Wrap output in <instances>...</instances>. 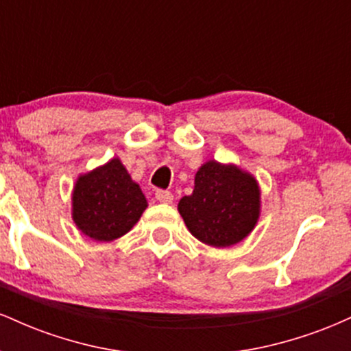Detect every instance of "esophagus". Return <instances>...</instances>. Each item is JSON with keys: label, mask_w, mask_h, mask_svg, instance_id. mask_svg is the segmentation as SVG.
Here are the masks:
<instances>
[{"label": "esophagus", "mask_w": 351, "mask_h": 351, "mask_svg": "<svg viewBox=\"0 0 351 351\" xmlns=\"http://www.w3.org/2000/svg\"><path fill=\"white\" fill-rule=\"evenodd\" d=\"M155 198L160 201V203H165V204H170L173 201V195L170 191H167V189H158V191L155 193Z\"/></svg>", "instance_id": "34e87169"}]
</instances>
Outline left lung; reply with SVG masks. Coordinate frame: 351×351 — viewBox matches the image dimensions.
<instances>
[{"instance_id": "1", "label": "left lung", "mask_w": 351, "mask_h": 351, "mask_svg": "<svg viewBox=\"0 0 351 351\" xmlns=\"http://www.w3.org/2000/svg\"><path fill=\"white\" fill-rule=\"evenodd\" d=\"M184 224L196 239L215 247L243 241L259 216V186L232 165L208 162L195 178L193 195L178 204Z\"/></svg>"}]
</instances>
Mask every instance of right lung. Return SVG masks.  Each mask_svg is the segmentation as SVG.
I'll return each instance as SVG.
<instances>
[{"instance_id":"1","label":"right lung","mask_w":351,"mask_h":351,"mask_svg":"<svg viewBox=\"0 0 351 351\" xmlns=\"http://www.w3.org/2000/svg\"><path fill=\"white\" fill-rule=\"evenodd\" d=\"M74 221L95 241H114L130 231L147 208L142 189L119 160L80 176L72 195Z\"/></svg>"}]
</instances>
